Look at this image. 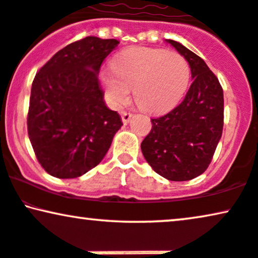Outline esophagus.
I'll return each mask as SVG.
<instances>
[{
    "label": "esophagus",
    "mask_w": 258,
    "mask_h": 258,
    "mask_svg": "<svg viewBox=\"0 0 258 258\" xmlns=\"http://www.w3.org/2000/svg\"><path fill=\"white\" fill-rule=\"evenodd\" d=\"M133 113H130L128 111H122L121 112V117H122V122L123 123H128L130 121V118H132Z\"/></svg>",
    "instance_id": "esophagus-1"
}]
</instances>
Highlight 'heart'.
I'll return each instance as SVG.
<instances>
[{
  "label": "heart",
  "instance_id": "heart-1",
  "mask_svg": "<svg viewBox=\"0 0 258 258\" xmlns=\"http://www.w3.org/2000/svg\"><path fill=\"white\" fill-rule=\"evenodd\" d=\"M189 77L188 62L178 52L130 47L115 56L112 72H103L102 82L112 104H124L133 88L140 108L160 113L172 109L181 99Z\"/></svg>",
  "mask_w": 258,
  "mask_h": 258
}]
</instances>
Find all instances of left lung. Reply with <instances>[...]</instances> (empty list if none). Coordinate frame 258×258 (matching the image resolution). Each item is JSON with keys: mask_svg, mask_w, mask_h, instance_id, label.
Returning <instances> with one entry per match:
<instances>
[{"mask_svg": "<svg viewBox=\"0 0 258 258\" xmlns=\"http://www.w3.org/2000/svg\"><path fill=\"white\" fill-rule=\"evenodd\" d=\"M167 42L188 61L193 83L178 106L150 119L152 130L141 149L147 162L163 178L187 181L207 169L222 137L223 88L199 55L174 40Z\"/></svg>", "mask_w": 258, "mask_h": 258, "instance_id": "left-lung-1", "label": "left lung"}]
</instances>
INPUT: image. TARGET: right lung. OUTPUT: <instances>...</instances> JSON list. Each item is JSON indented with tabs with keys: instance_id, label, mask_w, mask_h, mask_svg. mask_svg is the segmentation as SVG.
Returning <instances> with one entry per match:
<instances>
[{
	"instance_id": "add662e5",
	"label": "right lung",
	"mask_w": 258,
	"mask_h": 258,
	"mask_svg": "<svg viewBox=\"0 0 258 258\" xmlns=\"http://www.w3.org/2000/svg\"><path fill=\"white\" fill-rule=\"evenodd\" d=\"M118 45L116 39L86 36L60 49L33 80L27 129L36 159L59 179L95 168L123 124L105 105L98 73Z\"/></svg>"
}]
</instances>
